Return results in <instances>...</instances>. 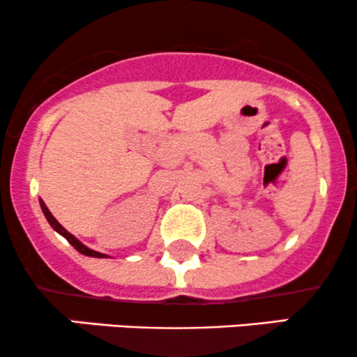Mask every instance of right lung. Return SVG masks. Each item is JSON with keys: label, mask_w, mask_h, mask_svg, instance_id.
Returning <instances> with one entry per match:
<instances>
[{"label": "right lung", "mask_w": 357, "mask_h": 357, "mask_svg": "<svg viewBox=\"0 0 357 357\" xmlns=\"http://www.w3.org/2000/svg\"><path fill=\"white\" fill-rule=\"evenodd\" d=\"M40 206H42V211H43L45 218H47V220H48V223H50V225H52V227H53V230H55V231H59L61 236H65V238H67V240H68V243H70V245H72V247L77 250V252L84 253V255H87V257H97V258H102V257H105V255H104V253H99V252H93V250H90V248H87V247H85V245H84V243H80V241H79V240H77V238H75V236H73V235H72V233H68L67 230H65V228H63V227H61V225L59 223V221H56L55 218H53V215H52V213H50V210H48V208H47V204H45V203L42 202V199H40Z\"/></svg>", "instance_id": "1"}]
</instances>
